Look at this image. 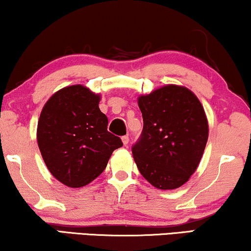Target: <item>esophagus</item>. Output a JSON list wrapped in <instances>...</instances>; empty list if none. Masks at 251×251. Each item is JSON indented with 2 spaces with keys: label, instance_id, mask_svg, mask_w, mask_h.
<instances>
[{
  "label": "esophagus",
  "instance_id": "obj_1",
  "mask_svg": "<svg viewBox=\"0 0 251 251\" xmlns=\"http://www.w3.org/2000/svg\"><path fill=\"white\" fill-rule=\"evenodd\" d=\"M121 139H122V143H123V145H125V146L128 145V143H129V137H128V136H123Z\"/></svg>",
  "mask_w": 251,
  "mask_h": 251
}]
</instances>
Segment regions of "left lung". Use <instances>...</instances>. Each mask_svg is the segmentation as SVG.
I'll use <instances>...</instances> for the list:
<instances>
[{
    "instance_id": "8db88e82",
    "label": "left lung",
    "mask_w": 251,
    "mask_h": 251,
    "mask_svg": "<svg viewBox=\"0 0 251 251\" xmlns=\"http://www.w3.org/2000/svg\"><path fill=\"white\" fill-rule=\"evenodd\" d=\"M144 126L132 155L143 177L160 190L180 187L203 155L209 126L200 100L181 85L140 96Z\"/></svg>"
}]
</instances>
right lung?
Masks as SVG:
<instances>
[{
	"instance_id": "obj_1",
	"label": "right lung",
	"mask_w": 251,
	"mask_h": 251,
	"mask_svg": "<svg viewBox=\"0 0 251 251\" xmlns=\"http://www.w3.org/2000/svg\"><path fill=\"white\" fill-rule=\"evenodd\" d=\"M100 95L81 84L60 89L43 106L37 145L51 175L68 187H82L105 170L113 151L123 144L107 131L99 109Z\"/></svg>"
}]
</instances>
